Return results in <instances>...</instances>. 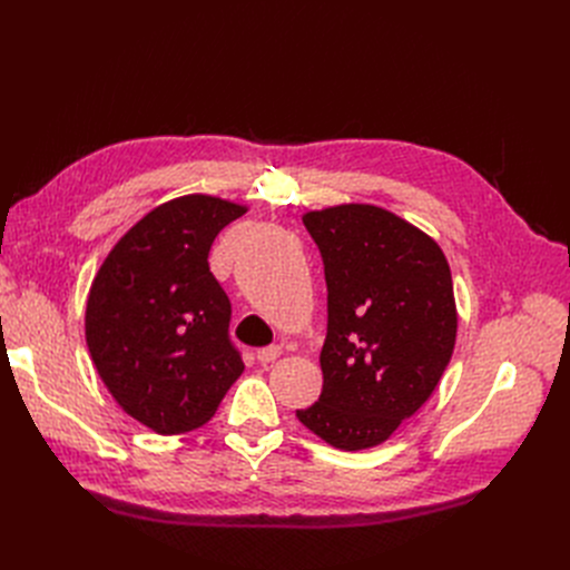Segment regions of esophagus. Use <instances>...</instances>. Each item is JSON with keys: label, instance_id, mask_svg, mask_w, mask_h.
<instances>
[{"label": "esophagus", "instance_id": "obj_1", "mask_svg": "<svg viewBox=\"0 0 570 570\" xmlns=\"http://www.w3.org/2000/svg\"><path fill=\"white\" fill-rule=\"evenodd\" d=\"M279 355H282V346H277V344L263 346V348L256 351V361H258L261 365H267V363H275Z\"/></svg>", "mask_w": 570, "mask_h": 570}]
</instances>
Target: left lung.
<instances>
[{
    "label": "left lung",
    "mask_w": 570,
    "mask_h": 570,
    "mask_svg": "<svg viewBox=\"0 0 570 570\" xmlns=\"http://www.w3.org/2000/svg\"><path fill=\"white\" fill-rule=\"evenodd\" d=\"M327 284L323 391L297 421L340 451L379 445L451 363L458 309L434 239L395 213L344 203L303 215Z\"/></svg>",
    "instance_id": "left-lung-1"
}]
</instances>
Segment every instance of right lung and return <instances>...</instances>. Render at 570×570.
<instances>
[{
    "label": "right lung",
    "mask_w": 570,
    "mask_h": 570,
    "mask_svg": "<svg viewBox=\"0 0 570 570\" xmlns=\"http://www.w3.org/2000/svg\"><path fill=\"white\" fill-rule=\"evenodd\" d=\"M245 213L207 194L161 203L117 239L89 288L92 363L122 411L157 434L205 425L245 370L207 265L219 230Z\"/></svg>",
    "instance_id": "right-lung-1"
}]
</instances>
